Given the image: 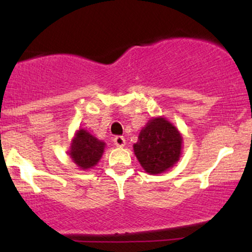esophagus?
<instances>
[{
  "mask_svg": "<svg viewBox=\"0 0 252 252\" xmlns=\"http://www.w3.org/2000/svg\"><path fill=\"white\" fill-rule=\"evenodd\" d=\"M114 143H115V146H116V147H120V148H122V147L126 146V138H124L123 136H115Z\"/></svg>",
  "mask_w": 252,
  "mask_h": 252,
  "instance_id": "esophagus-1",
  "label": "esophagus"
}]
</instances>
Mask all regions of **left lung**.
I'll use <instances>...</instances> for the list:
<instances>
[{"instance_id": "obj_1", "label": "left lung", "mask_w": 252, "mask_h": 252, "mask_svg": "<svg viewBox=\"0 0 252 252\" xmlns=\"http://www.w3.org/2000/svg\"><path fill=\"white\" fill-rule=\"evenodd\" d=\"M182 136L164 117L148 121L141 130L134 153L148 174H161L172 168L181 155Z\"/></svg>"}]
</instances>
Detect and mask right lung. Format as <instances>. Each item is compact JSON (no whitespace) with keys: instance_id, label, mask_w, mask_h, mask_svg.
Instances as JSON below:
<instances>
[{"instance_id":"1","label":"right lung","mask_w":252,"mask_h":252,"mask_svg":"<svg viewBox=\"0 0 252 252\" xmlns=\"http://www.w3.org/2000/svg\"><path fill=\"white\" fill-rule=\"evenodd\" d=\"M105 143L103 141L92 136L88 130L79 129L72 140L68 155L80 169L85 170L96 166L102 158Z\"/></svg>"}]
</instances>
